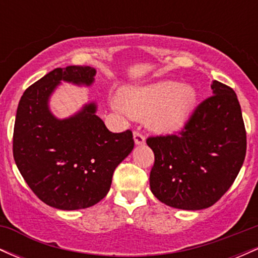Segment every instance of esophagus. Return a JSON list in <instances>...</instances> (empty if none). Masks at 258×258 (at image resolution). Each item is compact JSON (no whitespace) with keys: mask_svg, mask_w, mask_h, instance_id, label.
<instances>
[{"mask_svg":"<svg viewBox=\"0 0 258 258\" xmlns=\"http://www.w3.org/2000/svg\"><path fill=\"white\" fill-rule=\"evenodd\" d=\"M133 138H135V143L137 146H141V144H143L146 142V137H144V135L141 131L133 132Z\"/></svg>","mask_w":258,"mask_h":258,"instance_id":"obj_1","label":"esophagus"}]
</instances>
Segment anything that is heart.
<instances>
[{
	"instance_id": "obj_1",
	"label": "heart",
	"mask_w": 258,
	"mask_h": 258,
	"mask_svg": "<svg viewBox=\"0 0 258 258\" xmlns=\"http://www.w3.org/2000/svg\"><path fill=\"white\" fill-rule=\"evenodd\" d=\"M197 93L188 85H179L174 81H162L143 87L128 88L123 92L122 99L114 100L116 110L133 115H149L150 123L156 131H176L190 116Z\"/></svg>"
}]
</instances>
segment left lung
<instances>
[{"instance_id":"left-lung-1","label":"left lung","mask_w":258,"mask_h":258,"mask_svg":"<svg viewBox=\"0 0 258 258\" xmlns=\"http://www.w3.org/2000/svg\"><path fill=\"white\" fill-rule=\"evenodd\" d=\"M176 135L147 139L154 152L150 189L161 203L203 210L217 203L238 176L246 155V131L235 92L215 81Z\"/></svg>"}]
</instances>
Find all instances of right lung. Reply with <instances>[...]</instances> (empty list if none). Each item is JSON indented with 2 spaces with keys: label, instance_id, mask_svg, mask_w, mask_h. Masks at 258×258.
Listing matches in <instances>:
<instances>
[{
  "label": "right lung",
  "instance_id": "1",
  "mask_svg": "<svg viewBox=\"0 0 258 258\" xmlns=\"http://www.w3.org/2000/svg\"><path fill=\"white\" fill-rule=\"evenodd\" d=\"M94 75L96 70L85 65L57 68L26 88L18 104L14 161L38 199L59 210L99 203L115 168L135 147L131 130L109 131L94 103L64 120L49 111V96L60 81L90 86Z\"/></svg>",
  "mask_w": 258,
  "mask_h": 258
}]
</instances>
